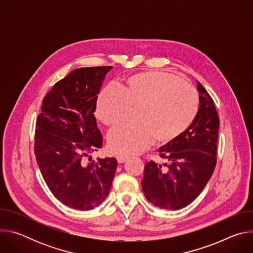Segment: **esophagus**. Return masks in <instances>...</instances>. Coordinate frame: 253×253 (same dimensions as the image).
I'll list each match as a JSON object with an SVG mask.
<instances>
[{
  "label": "esophagus",
  "instance_id": "1",
  "mask_svg": "<svg viewBox=\"0 0 253 253\" xmlns=\"http://www.w3.org/2000/svg\"><path fill=\"white\" fill-rule=\"evenodd\" d=\"M128 156H126V155H118L117 156V161L119 162V163H124L125 161H127L128 160Z\"/></svg>",
  "mask_w": 253,
  "mask_h": 253
}]
</instances>
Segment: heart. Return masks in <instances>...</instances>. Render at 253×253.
Instances as JSON below:
<instances>
[{
	"label": "heart",
	"instance_id": "heart-1",
	"mask_svg": "<svg viewBox=\"0 0 253 253\" xmlns=\"http://www.w3.org/2000/svg\"><path fill=\"white\" fill-rule=\"evenodd\" d=\"M198 105V94L190 84L166 72L149 71L130 76L121 90L102 89L96 115L112 127L127 118L131 108H138L137 123H123L108 136L114 152L130 155L146 150L155 138L167 143L179 137L193 122Z\"/></svg>",
	"mask_w": 253,
	"mask_h": 253
}]
</instances>
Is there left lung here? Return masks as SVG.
<instances>
[{"label": "left lung", "instance_id": "obj_1", "mask_svg": "<svg viewBox=\"0 0 253 253\" xmlns=\"http://www.w3.org/2000/svg\"><path fill=\"white\" fill-rule=\"evenodd\" d=\"M198 112L185 132L159 148L163 166L150 161L144 168L142 189L153 205L169 210L190 204L204 189L216 166L219 117L213 99L197 83Z\"/></svg>", "mask_w": 253, "mask_h": 253}]
</instances>
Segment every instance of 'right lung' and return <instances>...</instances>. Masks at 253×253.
I'll return each mask as SVG.
<instances>
[{
	"instance_id": "1",
	"label": "right lung",
	"mask_w": 253,
	"mask_h": 253,
	"mask_svg": "<svg viewBox=\"0 0 253 253\" xmlns=\"http://www.w3.org/2000/svg\"><path fill=\"white\" fill-rule=\"evenodd\" d=\"M112 66L75 69L47 93L36 121L35 155L54 196L79 210L99 206L109 194L116 158L92 161L103 137L94 112L105 75Z\"/></svg>"
}]
</instances>
